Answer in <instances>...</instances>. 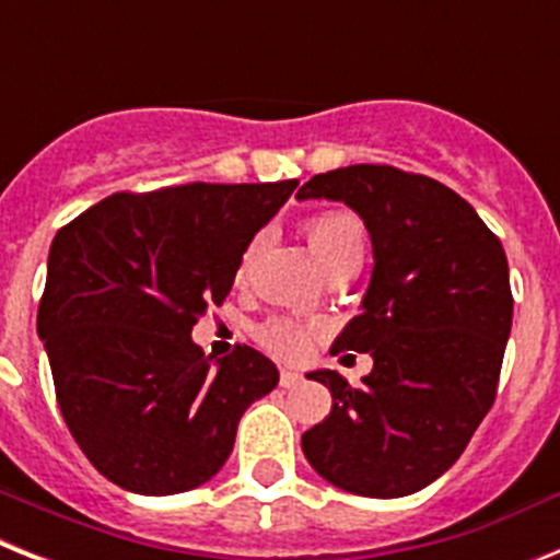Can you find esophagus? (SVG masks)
<instances>
[{
  "mask_svg": "<svg viewBox=\"0 0 560 560\" xmlns=\"http://www.w3.org/2000/svg\"><path fill=\"white\" fill-rule=\"evenodd\" d=\"M300 381H303V375L294 373V370H280V387L291 389V387H296Z\"/></svg>",
  "mask_w": 560,
  "mask_h": 560,
  "instance_id": "1",
  "label": "esophagus"
}]
</instances>
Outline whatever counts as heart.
<instances>
[{
    "label": "heart",
    "mask_w": 560,
    "mask_h": 560,
    "mask_svg": "<svg viewBox=\"0 0 560 560\" xmlns=\"http://www.w3.org/2000/svg\"><path fill=\"white\" fill-rule=\"evenodd\" d=\"M305 241H308L311 252H314L316 264L325 271H336L341 266L359 264L364 260V246H368V232L364 224L355 219L348 210H328L319 212L314 219L305 221ZM257 249V241H252L244 252L237 277H244L246 266H249L252 255ZM311 339H314V328L294 319H269L257 328V341L264 345L269 353L280 355V359H300L308 350Z\"/></svg>",
    "instance_id": "b5f03b06"
}]
</instances>
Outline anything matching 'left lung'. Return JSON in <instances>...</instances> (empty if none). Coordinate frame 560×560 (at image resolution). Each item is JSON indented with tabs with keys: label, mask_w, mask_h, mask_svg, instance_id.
Segmentation results:
<instances>
[{
	"label": "left lung",
	"mask_w": 560,
	"mask_h": 560,
	"mask_svg": "<svg viewBox=\"0 0 560 560\" xmlns=\"http://www.w3.org/2000/svg\"><path fill=\"white\" fill-rule=\"evenodd\" d=\"M296 199L345 201L373 241L361 314L330 353L373 355L350 387L314 370L330 415L303 434V454L341 491L409 497L446 474L493 407L513 294L499 237L452 187L393 165L314 176Z\"/></svg>",
	"instance_id": "1"
}]
</instances>
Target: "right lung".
<instances>
[{
    "mask_svg": "<svg viewBox=\"0 0 560 560\" xmlns=\"http://www.w3.org/2000/svg\"><path fill=\"white\" fill-rule=\"evenodd\" d=\"M296 179L114 192L58 230L38 305L56 398L89 463L142 497L219 474L277 368L237 345L212 364L190 339Z\"/></svg>",
    "mask_w": 560,
    "mask_h": 560,
    "instance_id": "right-lung-1",
    "label": "right lung"
}]
</instances>
